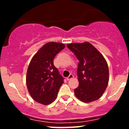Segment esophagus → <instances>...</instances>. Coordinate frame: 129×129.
Listing matches in <instances>:
<instances>
[{"instance_id":"obj_1","label":"esophagus","mask_w":129,"mask_h":129,"mask_svg":"<svg viewBox=\"0 0 129 129\" xmlns=\"http://www.w3.org/2000/svg\"><path fill=\"white\" fill-rule=\"evenodd\" d=\"M73 77H74V76L73 75H72V74H70V75H69V76L67 77V79L68 80V81H69V80H70V79H72V78H73Z\"/></svg>"}]
</instances>
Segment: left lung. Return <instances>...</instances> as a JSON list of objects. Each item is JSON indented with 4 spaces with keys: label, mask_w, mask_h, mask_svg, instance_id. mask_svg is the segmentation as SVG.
I'll return each instance as SVG.
<instances>
[{
    "label": "left lung",
    "mask_w": 129,
    "mask_h": 129,
    "mask_svg": "<svg viewBox=\"0 0 129 129\" xmlns=\"http://www.w3.org/2000/svg\"><path fill=\"white\" fill-rule=\"evenodd\" d=\"M79 60V86L75 89L77 98L88 103L103 95L109 82V68L106 59L88 42L73 43L67 45Z\"/></svg>",
    "instance_id": "left-lung-1"
}]
</instances>
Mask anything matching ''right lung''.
<instances>
[{"mask_svg":"<svg viewBox=\"0 0 129 129\" xmlns=\"http://www.w3.org/2000/svg\"><path fill=\"white\" fill-rule=\"evenodd\" d=\"M65 48L57 42H48L33 57L26 73L28 90L34 100L48 105L56 100L63 79L53 63L56 54Z\"/></svg>","mask_w":129,"mask_h":129,"instance_id":"1","label":"right lung"}]
</instances>
